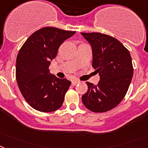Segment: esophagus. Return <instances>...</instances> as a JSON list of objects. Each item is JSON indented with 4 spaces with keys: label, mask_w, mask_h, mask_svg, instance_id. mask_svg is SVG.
<instances>
[{
    "label": "esophagus",
    "mask_w": 148,
    "mask_h": 148,
    "mask_svg": "<svg viewBox=\"0 0 148 148\" xmlns=\"http://www.w3.org/2000/svg\"><path fill=\"white\" fill-rule=\"evenodd\" d=\"M80 83V80H72V85L73 86H75L77 85V84H79Z\"/></svg>",
    "instance_id": "esophagus-1"
}]
</instances>
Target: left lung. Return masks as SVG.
Returning <instances> with one entry per match:
<instances>
[{"label": "left lung", "mask_w": 148, "mask_h": 148, "mask_svg": "<svg viewBox=\"0 0 148 148\" xmlns=\"http://www.w3.org/2000/svg\"><path fill=\"white\" fill-rule=\"evenodd\" d=\"M92 51V67L100 77L98 85L86 82L87 92L82 96L86 108L106 112L122 101L133 75L130 53L116 38L101 33H81Z\"/></svg>", "instance_id": "1"}]
</instances>
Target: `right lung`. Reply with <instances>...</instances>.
Masks as SVG:
<instances>
[{
  "label": "right lung",
  "instance_id": "obj_1",
  "mask_svg": "<svg viewBox=\"0 0 148 148\" xmlns=\"http://www.w3.org/2000/svg\"><path fill=\"white\" fill-rule=\"evenodd\" d=\"M75 33L53 27L40 28L30 36L18 52L17 84L25 101L35 110L52 112L62 105L71 81L51 74L49 66L61 44Z\"/></svg>",
  "mask_w": 148,
  "mask_h": 148
}]
</instances>
